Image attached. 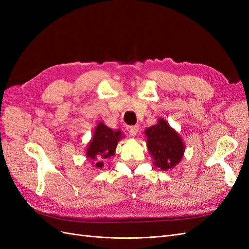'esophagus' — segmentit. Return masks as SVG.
Returning <instances> with one entry per match:
<instances>
[{"label":"esophagus","instance_id":"obj_1","mask_svg":"<svg viewBox=\"0 0 249 249\" xmlns=\"http://www.w3.org/2000/svg\"><path fill=\"white\" fill-rule=\"evenodd\" d=\"M125 129H126L127 132L130 133L131 136H135V135L137 134V132L139 130V126L138 125H126Z\"/></svg>","mask_w":249,"mask_h":249}]
</instances>
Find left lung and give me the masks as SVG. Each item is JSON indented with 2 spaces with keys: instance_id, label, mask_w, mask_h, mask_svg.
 <instances>
[{
  "instance_id": "8db88e82",
  "label": "left lung",
  "mask_w": 249,
  "mask_h": 249,
  "mask_svg": "<svg viewBox=\"0 0 249 249\" xmlns=\"http://www.w3.org/2000/svg\"><path fill=\"white\" fill-rule=\"evenodd\" d=\"M147 148L154 158V164L162 170L171 169L180 161L185 145L178 134L164 119L145 130Z\"/></svg>"
}]
</instances>
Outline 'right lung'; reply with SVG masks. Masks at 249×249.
Masks as SVG:
<instances>
[{
    "label": "right lung",
    "instance_id": "right-lung-1",
    "mask_svg": "<svg viewBox=\"0 0 249 249\" xmlns=\"http://www.w3.org/2000/svg\"><path fill=\"white\" fill-rule=\"evenodd\" d=\"M120 135H122V132L113 131L103 123L96 126L86 153L90 159L96 160L94 163L95 168H102L104 166L103 161L114 155L117 142L122 138Z\"/></svg>",
    "mask_w": 249,
    "mask_h": 249
}]
</instances>
